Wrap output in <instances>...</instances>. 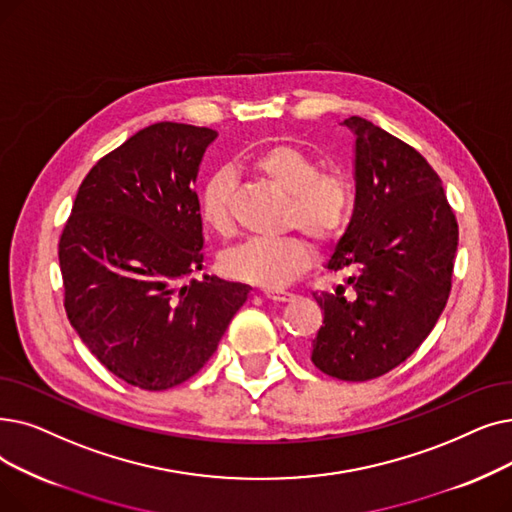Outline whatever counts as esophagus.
<instances>
[{"instance_id":"esophagus-1","label":"esophagus","mask_w":512,"mask_h":512,"mask_svg":"<svg viewBox=\"0 0 512 512\" xmlns=\"http://www.w3.org/2000/svg\"><path fill=\"white\" fill-rule=\"evenodd\" d=\"M293 293H284V291H265V299H270L274 303H288L293 301Z\"/></svg>"}]
</instances>
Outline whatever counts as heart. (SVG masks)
<instances>
[{
	"mask_svg": "<svg viewBox=\"0 0 512 512\" xmlns=\"http://www.w3.org/2000/svg\"><path fill=\"white\" fill-rule=\"evenodd\" d=\"M251 167L263 180L288 196L284 215L286 230H301L320 244L335 240L349 219L353 190L341 171H322L309 152L293 144H272L257 150ZM234 184L226 171L213 173L198 196L203 224L219 236H228L234 226ZM311 263V247L301 236L280 240H247L221 255V272L228 278L282 288L301 276Z\"/></svg>",
	"mask_w": 512,
	"mask_h": 512,
	"instance_id": "heart-1",
	"label": "heart"
}]
</instances>
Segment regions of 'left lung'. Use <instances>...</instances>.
<instances>
[{
	"label": "left lung",
	"instance_id": "obj_1",
	"mask_svg": "<svg viewBox=\"0 0 512 512\" xmlns=\"http://www.w3.org/2000/svg\"><path fill=\"white\" fill-rule=\"evenodd\" d=\"M353 133L355 207L326 268L347 272L314 295L324 320L311 362L339 381H370L420 347L450 297L458 224L422 154L362 117Z\"/></svg>",
	"mask_w": 512,
	"mask_h": 512
}]
</instances>
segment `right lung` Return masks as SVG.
I'll use <instances>...</instances> for the list:
<instances>
[{"label": "right lung", "instance_id": "1", "mask_svg": "<svg viewBox=\"0 0 512 512\" xmlns=\"http://www.w3.org/2000/svg\"><path fill=\"white\" fill-rule=\"evenodd\" d=\"M217 131L140 129L85 175L58 244L64 309L92 355L125 383L163 391L215 353L251 286L203 270L194 184Z\"/></svg>", "mask_w": 512, "mask_h": 512}]
</instances>
